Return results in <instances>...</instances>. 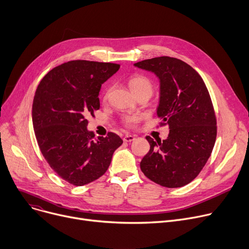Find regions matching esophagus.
I'll return each mask as SVG.
<instances>
[{
    "label": "esophagus",
    "mask_w": 249,
    "mask_h": 249,
    "mask_svg": "<svg viewBox=\"0 0 249 249\" xmlns=\"http://www.w3.org/2000/svg\"><path fill=\"white\" fill-rule=\"evenodd\" d=\"M134 139H135V137L133 135H130V134H127L123 137L124 142H131V141H133Z\"/></svg>",
    "instance_id": "obj_1"
}]
</instances>
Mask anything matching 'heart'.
<instances>
[{
    "mask_svg": "<svg viewBox=\"0 0 249 249\" xmlns=\"http://www.w3.org/2000/svg\"><path fill=\"white\" fill-rule=\"evenodd\" d=\"M128 85L131 91L133 92V94L147 92L151 95L153 92L152 81L144 75H135L133 77H131L128 81ZM106 97H107V94L105 95V98ZM138 121H139L138 115H130L124 118V123L129 127L134 126Z\"/></svg>",
    "mask_w": 249,
    "mask_h": 249,
    "instance_id": "1",
    "label": "heart"
}]
</instances>
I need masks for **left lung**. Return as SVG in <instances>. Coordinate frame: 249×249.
Instances as JSON below:
<instances>
[{
  "instance_id": "left-lung-1",
  "label": "left lung",
  "mask_w": 249,
  "mask_h": 249,
  "mask_svg": "<svg viewBox=\"0 0 249 249\" xmlns=\"http://www.w3.org/2000/svg\"><path fill=\"white\" fill-rule=\"evenodd\" d=\"M134 65L160 79L157 115L162 119L160 126L170 129L166 140L146 137L150 150L140 168L161 186H184L200 173L216 140V116L209 92L201 76L179 59L163 56Z\"/></svg>"
}]
</instances>
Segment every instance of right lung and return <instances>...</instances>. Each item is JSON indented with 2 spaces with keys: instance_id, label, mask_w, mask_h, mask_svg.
<instances>
[{
  "instance_id": "add662e5",
  "label": "right lung",
  "mask_w": 249,
  "mask_h": 249,
  "mask_svg": "<svg viewBox=\"0 0 249 249\" xmlns=\"http://www.w3.org/2000/svg\"><path fill=\"white\" fill-rule=\"evenodd\" d=\"M119 68L114 63L69 61L48 72L37 87L32 119L39 148L50 167L72 185L105 174L123 143L113 132L96 139L86 119L100 108L101 85Z\"/></svg>"
}]
</instances>
